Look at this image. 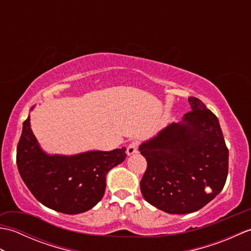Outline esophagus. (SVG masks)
Returning <instances> with one entry per match:
<instances>
[{
	"instance_id": "esophagus-1",
	"label": "esophagus",
	"mask_w": 251,
	"mask_h": 251,
	"mask_svg": "<svg viewBox=\"0 0 251 251\" xmlns=\"http://www.w3.org/2000/svg\"><path fill=\"white\" fill-rule=\"evenodd\" d=\"M138 149H139V142L138 141L131 142L130 145L127 147V154H128V155H132V154L138 152Z\"/></svg>"
}]
</instances>
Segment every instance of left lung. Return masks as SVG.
<instances>
[{
	"label": "left lung",
	"mask_w": 251,
	"mask_h": 251,
	"mask_svg": "<svg viewBox=\"0 0 251 251\" xmlns=\"http://www.w3.org/2000/svg\"><path fill=\"white\" fill-rule=\"evenodd\" d=\"M191 111L139 147L148 166L140 181L145 200L167 214H190L222 191L228 149L217 116L189 97Z\"/></svg>",
	"instance_id": "left-lung-1"
}]
</instances>
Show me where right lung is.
<instances>
[{
	"instance_id": "obj_1",
	"label": "right lung",
	"mask_w": 251,
	"mask_h": 251,
	"mask_svg": "<svg viewBox=\"0 0 251 251\" xmlns=\"http://www.w3.org/2000/svg\"><path fill=\"white\" fill-rule=\"evenodd\" d=\"M125 151L122 148L50 156L37 145L28 117L23 125L16 161L21 179L37 201L50 209L75 215L101 201L106 174L124 162Z\"/></svg>"
}]
</instances>
